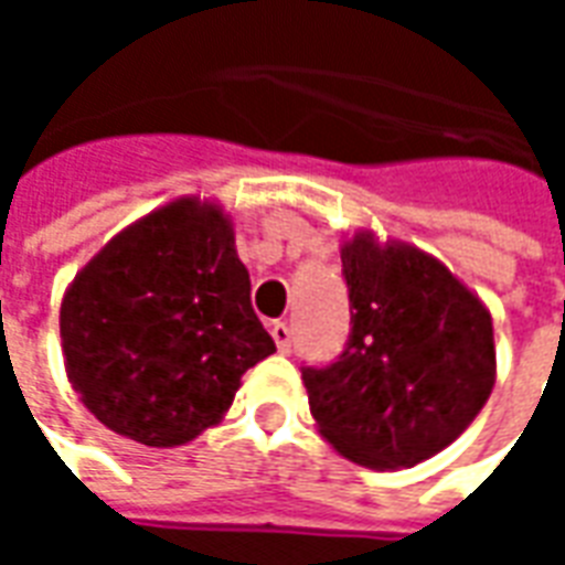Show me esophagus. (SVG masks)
Listing matches in <instances>:
<instances>
[{
	"mask_svg": "<svg viewBox=\"0 0 565 565\" xmlns=\"http://www.w3.org/2000/svg\"><path fill=\"white\" fill-rule=\"evenodd\" d=\"M269 332L281 354H290V351H294V332H290V327H287L284 320H275V323L269 327Z\"/></svg>",
	"mask_w": 565,
	"mask_h": 565,
	"instance_id": "esophagus-1",
	"label": "esophagus"
}]
</instances>
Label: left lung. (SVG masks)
<instances>
[{"label":"left lung","instance_id":"left-lung-1","mask_svg":"<svg viewBox=\"0 0 565 565\" xmlns=\"http://www.w3.org/2000/svg\"><path fill=\"white\" fill-rule=\"evenodd\" d=\"M351 332L330 366H302L320 433L348 460L399 469L433 457L484 408L493 320L438 259L412 245L342 247Z\"/></svg>","mask_w":565,"mask_h":565}]
</instances>
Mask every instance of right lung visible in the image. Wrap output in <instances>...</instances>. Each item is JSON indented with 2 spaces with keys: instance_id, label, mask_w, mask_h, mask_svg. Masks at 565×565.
I'll return each instance as SVG.
<instances>
[{
  "instance_id": "add662e5",
  "label": "right lung",
  "mask_w": 565,
  "mask_h": 565,
  "mask_svg": "<svg viewBox=\"0 0 565 565\" xmlns=\"http://www.w3.org/2000/svg\"><path fill=\"white\" fill-rule=\"evenodd\" d=\"M60 335L81 403L150 448L217 424L242 375L275 351L250 308L233 226L193 199L148 214L81 269Z\"/></svg>"
}]
</instances>
